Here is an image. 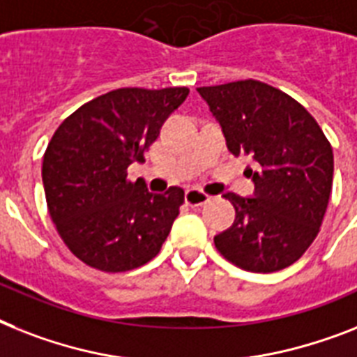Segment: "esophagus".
I'll list each match as a JSON object with an SVG mask.
<instances>
[{"instance_id":"1","label":"esophagus","mask_w":357,"mask_h":357,"mask_svg":"<svg viewBox=\"0 0 357 357\" xmlns=\"http://www.w3.org/2000/svg\"><path fill=\"white\" fill-rule=\"evenodd\" d=\"M211 197L202 190H197V188H191V190L185 191V204L190 206H202L206 202H210Z\"/></svg>"}]
</instances>
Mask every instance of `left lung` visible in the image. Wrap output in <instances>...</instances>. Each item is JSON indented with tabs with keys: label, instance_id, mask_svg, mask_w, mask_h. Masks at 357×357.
Here are the masks:
<instances>
[{
	"label": "left lung",
	"instance_id": "left-lung-1",
	"mask_svg": "<svg viewBox=\"0 0 357 357\" xmlns=\"http://www.w3.org/2000/svg\"><path fill=\"white\" fill-rule=\"evenodd\" d=\"M225 131L228 149L248 155L255 195L226 193L235 222L215 248L246 272L272 273L308 250L323 225L334 155L319 123L297 100L257 79L199 87Z\"/></svg>",
	"mask_w": 357,
	"mask_h": 357
}]
</instances>
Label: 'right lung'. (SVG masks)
<instances>
[{
    "label": "right lung",
    "instance_id": "1",
    "mask_svg": "<svg viewBox=\"0 0 357 357\" xmlns=\"http://www.w3.org/2000/svg\"><path fill=\"white\" fill-rule=\"evenodd\" d=\"M188 87H122L69 114L41 166L47 208L67 248L87 266L129 272L149 263L172 231L184 190L147 191L128 176L142 162Z\"/></svg>",
    "mask_w": 357,
    "mask_h": 357
}]
</instances>
